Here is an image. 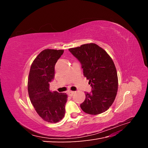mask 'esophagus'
Segmentation results:
<instances>
[{"label":"esophagus","instance_id":"34e87169","mask_svg":"<svg viewBox=\"0 0 148 148\" xmlns=\"http://www.w3.org/2000/svg\"><path fill=\"white\" fill-rule=\"evenodd\" d=\"M74 94V91H69L68 92V95L70 96H72Z\"/></svg>","mask_w":148,"mask_h":148}]
</instances>
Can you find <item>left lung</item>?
Listing matches in <instances>:
<instances>
[{
  "label": "left lung",
  "instance_id": "8db88e82",
  "mask_svg": "<svg viewBox=\"0 0 148 148\" xmlns=\"http://www.w3.org/2000/svg\"><path fill=\"white\" fill-rule=\"evenodd\" d=\"M69 50L81 62L84 77L92 90L86 93L80 107L85 113L97 115L113 104L118 90V77L110 56L95 43L83 44Z\"/></svg>",
  "mask_w": 148,
  "mask_h": 148
}]
</instances>
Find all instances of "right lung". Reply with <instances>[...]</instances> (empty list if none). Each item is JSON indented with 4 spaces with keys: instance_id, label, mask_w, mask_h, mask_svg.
I'll return each mask as SVG.
<instances>
[{
    "instance_id": "add662e5",
    "label": "right lung",
    "mask_w": 148,
    "mask_h": 148,
    "mask_svg": "<svg viewBox=\"0 0 148 148\" xmlns=\"http://www.w3.org/2000/svg\"><path fill=\"white\" fill-rule=\"evenodd\" d=\"M64 50L46 49L40 52L31 64L28 91L31 104L44 121L57 123L64 118L66 93L52 92L49 82L54 78L55 65Z\"/></svg>"
}]
</instances>
